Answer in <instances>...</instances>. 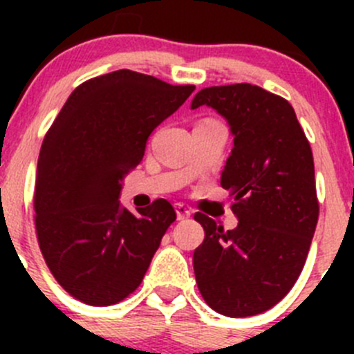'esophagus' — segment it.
Returning <instances> with one entry per match:
<instances>
[{"mask_svg":"<svg viewBox=\"0 0 354 354\" xmlns=\"http://www.w3.org/2000/svg\"><path fill=\"white\" fill-rule=\"evenodd\" d=\"M174 209H176V216H178V219L180 221H183V219H188V217H190V209H188L187 205H183V203H176V205H174Z\"/></svg>","mask_w":354,"mask_h":354,"instance_id":"1","label":"esophagus"}]
</instances>
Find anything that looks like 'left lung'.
Here are the masks:
<instances>
[{"mask_svg":"<svg viewBox=\"0 0 354 354\" xmlns=\"http://www.w3.org/2000/svg\"><path fill=\"white\" fill-rule=\"evenodd\" d=\"M209 106L224 118L233 151L221 187L233 197L238 226L203 214L205 231L194 253L200 295L226 317L272 308L295 286L319 221L315 169L308 140L286 99L252 84L202 88L192 109Z\"/></svg>","mask_w":354,"mask_h":354,"instance_id":"obj_1","label":"left lung"}]
</instances>
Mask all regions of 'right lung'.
<instances>
[{"instance_id": "right-lung-1", "label": "right lung", "mask_w": 354, "mask_h": 354, "mask_svg": "<svg viewBox=\"0 0 354 354\" xmlns=\"http://www.w3.org/2000/svg\"><path fill=\"white\" fill-rule=\"evenodd\" d=\"M195 91L118 70L78 85L42 142L35 180V230L53 276L73 298L108 306L140 286L171 223L157 198L130 212L123 180L152 131Z\"/></svg>"}]
</instances>
